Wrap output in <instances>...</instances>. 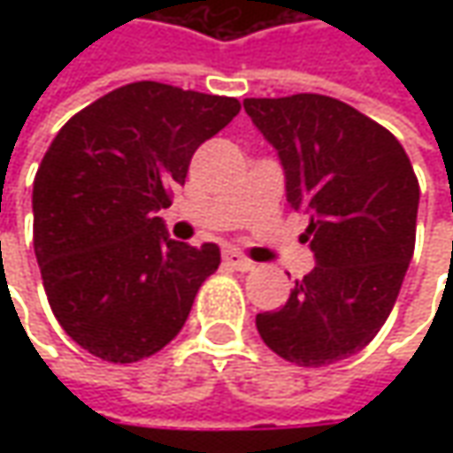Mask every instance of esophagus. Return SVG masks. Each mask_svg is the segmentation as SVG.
Here are the masks:
<instances>
[{
	"label": "esophagus",
	"instance_id": "obj_1",
	"mask_svg": "<svg viewBox=\"0 0 453 453\" xmlns=\"http://www.w3.org/2000/svg\"><path fill=\"white\" fill-rule=\"evenodd\" d=\"M224 265H226V267H232V270H239V272L254 270L252 259H247L244 254H239V252H226V254H224Z\"/></svg>",
	"mask_w": 453,
	"mask_h": 453
}]
</instances>
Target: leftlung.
I'll use <instances>...</instances> for the list:
<instances>
[{"mask_svg": "<svg viewBox=\"0 0 453 453\" xmlns=\"http://www.w3.org/2000/svg\"><path fill=\"white\" fill-rule=\"evenodd\" d=\"M244 111L280 153L315 270L277 312L257 315L267 348L304 368L356 356L388 320L416 244L418 179L398 138L318 93L247 97Z\"/></svg>", "mask_w": 453, "mask_h": 453, "instance_id": "obj_1", "label": "left lung"}]
</instances>
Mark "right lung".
Here are the masks:
<instances>
[{"label":"right lung","mask_w":453,"mask_h":453,"mask_svg":"<svg viewBox=\"0 0 453 453\" xmlns=\"http://www.w3.org/2000/svg\"><path fill=\"white\" fill-rule=\"evenodd\" d=\"M242 111L236 97L131 82L75 113L32 188V242L62 330L108 363H135L179 335L219 270L217 244L168 239L156 217L194 150Z\"/></svg>","instance_id":"obj_1"}]
</instances>
